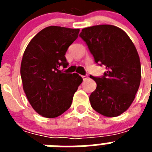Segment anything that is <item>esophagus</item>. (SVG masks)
<instances>
[{
	"label": "esophagus",
	"instance_id": "34e87169",
	"mask_svg": "<svg viewBox=\"0 0 152 152\" xmlns=\"http://www.w3.org/2000/svg\"><path fill=\"white\" fill-rule=\"evenodd\" d=\"M82 78L84 80H87L88 78V75H84V76H82Z\"/></svg>",
	"mask_w": 152,
	"mask_h": 152
}]
</instances>
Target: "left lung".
Segmentation results:
<instances>
[{
  "mask_svg": "<svg viewBox=\"0 0 152 152\" xmlns=\"http://www.w3.org/2000/svg\"><path fill=\"white\" fill-rule=\"evenodd\" d=\"M80 37L95 62L104 64L102 77L91 75L96 88L89 97L92 108L103 116L115 117L131 106L141 81V63L135 45L124 31L113 25L84 28Z\"/></svg>",
  "mask_w": 152,
  "mask_h": 152,
  "instance_id": "8db88e82",
  "label": "left lung"
}]
</instances>
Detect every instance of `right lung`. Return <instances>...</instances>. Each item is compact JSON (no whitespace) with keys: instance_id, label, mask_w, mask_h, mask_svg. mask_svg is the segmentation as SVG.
Wrapping results in <instances>:
<instances>
[{"instance_id":"1","label":"right lung","mask_w":152,"mask_h":152,"mask_svg":"<svg viewBox=\"0 0 152 152\" xmlns=\"http://www.w3.org/2000/svg\"><path fill=\"white\" fill-rule=\"evenodd\" d=\"M79 29L51 26L42 29L26 46L20 75L30 105L42 116L56 118L69 109L75 93L83 81L77 74H65L64 56L78 36Z\"/></svg>"}]
</instances>
